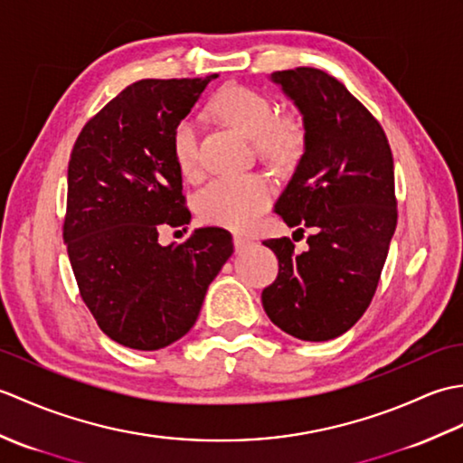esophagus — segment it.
Instances as JSON below:
<instances>
[{"instance_id":"obj_1","label":"esophagus","mask_w":463,"mask_h":463,"mask_svg":"<svg viewBox=\"0 0 463 463\" xmlns=\"http://www.w3.org/2000/svg\"><path fill=\"white\" fill-rule=\"evenodd\" d=\"M232 242H234V249H237V252H242V250H247L249 247H250V241L249 239H244V237H239V234H234V239H232Z\"/></svg>"}]
</instances>
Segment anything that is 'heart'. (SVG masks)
<instances>
[{"mask_svg": "<svg viewBox=\"0 0 463 463\" xmlns=\"http://www.w3.org/2000/svg\"><path fill=\"white\" fill-rule=\"evenodd\" d=\"M213 113L254 143V149L274 165H288L302 151L304 133L298 121L279 117L270 97L250 87H224L211 101ZM173 156L184 176L199 173V125L183 117L171 137ZM272 201V184L259 173L216 176L203 186L194 209L209 224L244 232L252 229Z\"/></svg>", "mask_w": 463, "mask_h": 463, "instance_id": "heart-1", "label": "heart"}]
</instances>
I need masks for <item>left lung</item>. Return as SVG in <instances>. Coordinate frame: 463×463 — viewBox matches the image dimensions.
Returning <instances> with one entry per match:
<instances>
[{
  "label": "left lung",
  "mask_w": 463,
  "mask_h": 463,
  "mask_svg": "<svg viewBox=\"0 0 463 463\" xmlns=\"http://www.w3.org/2000/svg\"><path fill=\"white\" fill-rule=\"evenodd\" d=\"M270 80L304 125V155L274 211L310 234L304 252L287 237L262 242L279 259L262 307L290 336L324 342L350 330L376 292L398 222L394 159L380 123L336 77L297 67Z\"/></svg>",
  "instance_id": "obj_1"
}]
</instances>
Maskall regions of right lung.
<instances>
[{
  "mask_svg": "<svg viewBox=\"0 0 463 463\" xmlns=\"http://www.w3.org/2000/svg\"><path fill=\"white\" fill-rule=\"evenodd\" d=\"M214 77L125 87L73 145L63 222L69 262L99 328L127 348L159 350L183 338L232 254L231 232L219 226L159 244L163 226L191 221L173 129Z\"/></svg>",
  "mask_w": 463,
  "mask_h": 463,
  "instance_id": "right-lung-1",
  "label": "right lung"
}]
</instances>
